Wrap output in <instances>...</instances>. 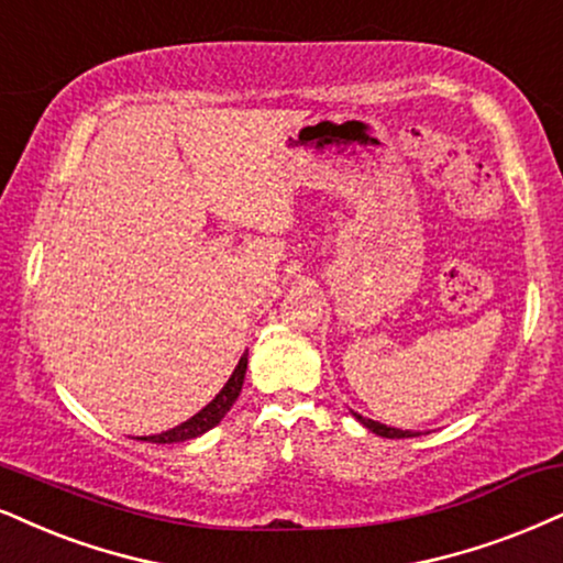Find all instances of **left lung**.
Listing matches in <instances>:
<instances>
[{"instance_id": "8db88e82", "label": "left lung", "mask_w": 563, "mask_h": 563, "mask_svg": "<svg viewBox=\"0 0 563 563\" xmlns=\"http://www.w3.org/2000/svg\"><path fill=\"white\" fill-rule=\"evenodd\" d=\"M352 415H355V418L360 420V426H365L367 430H373V433H376V435H384V439H412V435H418V433H412V430H399V428L384 426V422L367 420V418H363V415H357V412H352Z\"/></svg>"}]
</instances>
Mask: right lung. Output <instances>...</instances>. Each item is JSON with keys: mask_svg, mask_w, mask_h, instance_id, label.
<instances>
[{"mask_svg": "<svg viewBox=\"0 0 563 563\" xmlns=\"http://www.w3.org/2000/svg\"><path fill=\"white\" fill-rule=\"evenodd\" d=\"M245 371H247V352L240 357L238 367H234V373L229 376V380L224 384V388L213 397L208 405L200 409V412L192 415L190 420L179 422L177 428L172 430H164V433L158 435H145L143 441H151V443H183V441H190V439H198V435H203L206 430H211L213 426H219L221 418L232 409L234 401H238L240 391H242V384H245Z\"/></svg>", "mask_w": 563, "mask_h": 563, "instance_id": "1", "label": "right lung"}]
</instances>
